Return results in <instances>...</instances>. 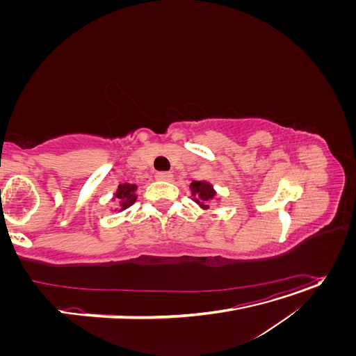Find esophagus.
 Listing matches in <instances>:
<instances>
[{"mask_svg":"<svg viewBox=\"0 0 356 356\" xmlns=\"http://www.w3.org/2000/svg\"><path fill=\"white\" fill-rule=\"evenodd\" d=\"M172 178H174L172 172H157L156 174V179L159 181H170Z\"/></svg>","mask_w":356,"mask_h":356,"instance_id":"34e87169","label":"esophagus"}]
</instances>
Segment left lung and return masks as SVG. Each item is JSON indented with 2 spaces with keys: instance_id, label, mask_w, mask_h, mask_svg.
Wrapping results in <instances>:
<instances>
[{
  "instance_id": "8db88e82",
  "label": "left lung",
  "mask_w": 356,
  "mask_h": 356,
  "mask_svg": "<svg viewBox=\"0 0 356 356\" xmlns=\"http://www.w3.org/2000/svg\"><path fill=\"white\" fill-rule=\"evenodd\" d=\"M190 190H191V195L195 196V202L204 209L208 208V204H204L203 202L212 200L215 196V190L207 181H193L190 184Z\"/></svg>"
}]
</instances>
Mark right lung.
I'll list each match as a JSON object with an SVG mask.
<instances>
[{"label": "right lung", "mask_w": 356, "mask_h": 356, "mask_svg": "<svg viewBox=\"0 0 356 356\" xmlns=\"http://www.w3.org/2000/svg\"><path fill=\"white\" fill-rule=\"evenodd\" d=\"M136 186L135 184H120L115 191V200L120 203V211L131 207L136 200Z\"/></svg>", "instance_id": "1"}]
</instances>
